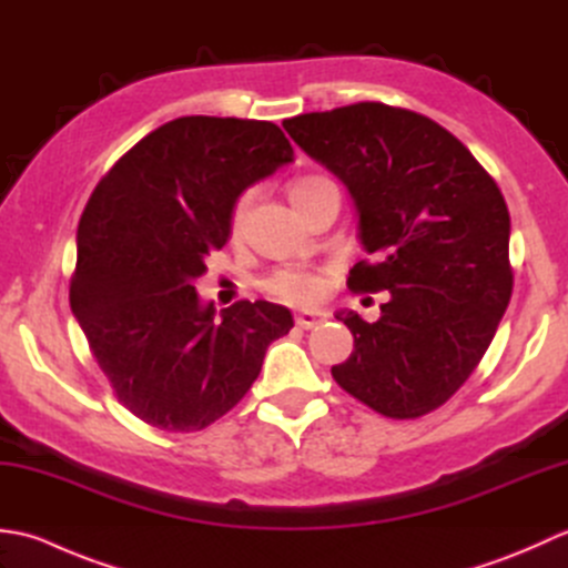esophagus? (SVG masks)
Returning a JSON list of instances; mask_svg holds the SVG:
<instances>
[{"label": "esophagus", "mask_w": 568, "mask_h": 568, "mask_svg": "<svg viewBox=\"0 0 568 568\" xmlns=\"http://www.w3.org/2000/svg\"><path fill=\"white\" fill-rule=\"evenodd\" d=\"M324 320H327V312H322V310H303L295 315V324L303 329L317 327V324H322Z\"/></svg>", "instance_id": "esophagus-1"}]
</instances>
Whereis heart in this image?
I'll use <instances>...</instances> for the list:
<instances>
[{
  "label": "heart",
  "mask_w": 568,
  "mask_h": 568,
  "mask_svg": "<svg viewBox=\"0 0 568 568\" xmlns=\"http://www.w3.org/2000/svg\"><path fill=\"white\" fill-rule=\"evenodd\" d=\"M324 178H303L297 180V183H293L291 187V195H295V192L305 190L310 185H317L322 183ZM248 202H251V195H244L239 202L236 207L232 212V229L234 232H239L241 224H244V216L248 212ZM271 293L283 297V300H291V303H312V300H317L320 293H322V277L315 275V273H307V271H281L277 275L271 277Z\"/></svg>",
  "instance_id": "b5f03b06"
}]
</instances>
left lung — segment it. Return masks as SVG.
Here are the masks:
<instances>
[{
  "mask_svg": "<svg viewBox=\"0 0 568 568\" xmlns=\"http://www.w3.org/2000/svg\"><path fill=\"white\" fill-rule=\"evenodd\" d=\"M354 200V291H388L381 317L339 310L354 352L334 381L376 413L427 415L474 373L513 295L510 214L470 151L429 116L358 102L283 122Z\"/></svg>",
  "mask_w": 568,
  "mask_h": 568,
  "instance_id": "8db88e82",
  "label": "left lung"
}]
</instances>
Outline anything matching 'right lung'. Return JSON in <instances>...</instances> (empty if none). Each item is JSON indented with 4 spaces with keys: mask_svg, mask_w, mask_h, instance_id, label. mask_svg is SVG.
I'll return each instance as SVG.
<instances>
[{
    "mask_svg": "<svg viewBox=\"0 0 568 568\" xmlns=\"http://www.w3.org/2000/svg\"><path fill=\"white\" fill-rule=\"evenodd\" d=\"M281 126L180 116L106 173L78 224L70 310L129 413L165 432H197L258 378L265 348L293 315L265 300L216 312L195 281L232 236L241 192L293 163Z\"/></svg>",
    "mask_w": 568,
    "mask_h": 568,
    "instance_id": "right-lung-1",
    "label": "right lung"
}]
</instances>
